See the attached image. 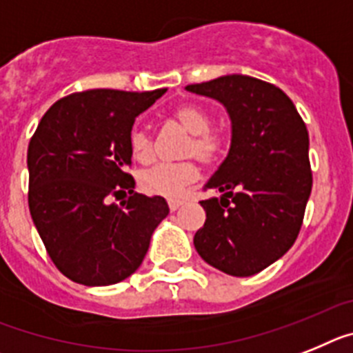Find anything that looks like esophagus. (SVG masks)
Segmentation results:
<instances>
[{"label":"esophagus","instance_id":"1","mask_svg":"<svg viewBox=\"0 0 353 353\" xmlns=\"http://www.w3.org/2000/svg\"><path fill=\"white\" fill-rule=\"evenodd\" d=\"M181 206H183V201H181V199H170V201H168V208H170V211L179 210Z\"/></svg>","mask_w":353,"mask_h":353}]
</instances>
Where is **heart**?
Instances as JSON below:
<instances>
[{"label": "heart", "instance_id": "heart-1", "mask_svg": "<svg viewBox=\"0 0 353 353\" xmlns=\"http://www.w3.org/2000/svg\"><path fill=\"white\" fill-rule=\"evenodd\" d=\"M172 119L185 131L192 134L185 147V156L197 158L204 165H216L225 156L229 137L225 130L213 124V117L199 104L186 103L172 112ZM130 151L134 159L149 161L152 158V134L143 128H133L130 133ZM199 179V167L195 161L181 163H158L143 168L139 174L140 188L149 195L179 197L183 190Z\"/></svg>", "mask_w": 353, "mask_h": 353}]
</instances>
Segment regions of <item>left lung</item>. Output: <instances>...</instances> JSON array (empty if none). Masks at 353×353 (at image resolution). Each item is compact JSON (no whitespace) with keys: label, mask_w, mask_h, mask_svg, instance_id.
Masks as SVG:
<instances>
[{"label":"left lung","mask_w":353,"mask_h":353,"mask_svg":"<svg viewBox=\"0 0 353 353\" xmlns=\"http://www.w3.org/2000/svg\"><path fill=\"white\" fill-rule=\"evenodd\" d=\"M186 90L213 97L232 122L231 149L204 190L206 222L194 245L208 265L249 277L295 243L312 188L309 133L295 104L279 87L241 74L222 76Z\"/></svg>","instance_id":"8db88e82"}]
</instances>
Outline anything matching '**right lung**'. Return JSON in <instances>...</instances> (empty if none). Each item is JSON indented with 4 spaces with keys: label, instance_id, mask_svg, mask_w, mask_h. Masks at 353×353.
I'll return each instance as SVG.
<instances>
[{
    "label": "right lung",
    "instance_id": "1",
    "mask_svg": "<svg viewBox=\"0 0 353 353\" xmlns=\"http://www.w3.org/2000/svg\"><path fill=\"white\" fill-rule=\"evenodd\" d=\"M167 88H94L62 97L28 145V206L51 261L70 281L110 286L142 265L168 214L163 197L134 192L130 133ZM130 193L119 205L110 196Z\"/></svg>",
    "mask_w": 353,
    "mask_h": 353
}]
</instances>
